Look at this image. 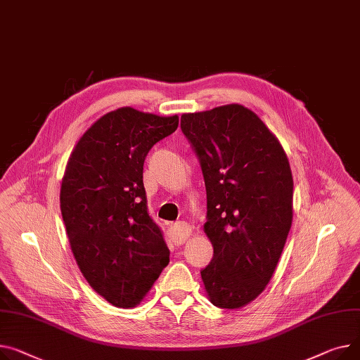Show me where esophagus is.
Returning <instances> with one entry per match:
<instances>
[{
    "mask_svg": "<svg viewBox=\"0 0 360 360\" xmlns=\"http://www.w3.org/2000/svg\"><path fill=\"white\" fill-rule=\"evenodd\" d=\"M191 236V227L186 223H175L171 227V237L175 245H184Z\"/></svg>",
    "mask_w": 360,
    "mask_h": 360,
    "instance_id": "esophagus-1",
    "label": "esophagus"
}]
</instances>
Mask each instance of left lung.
<instances>
[{
  "label": "left lung",
  "mask_w": 360,
  "mask_h": 360,
  "mask_svg": "<svg viewBox=\"0 0 360 360\" xmlns=\"http://www.w3.org/2000/svg\"><path fill=\"white\" fill-rule=\"evenodd\" d=\"M207 191L212 243L201 271L210 301L240 308L271 281L292 223L294 181L278 139L238 104L181 115Z\"/></svg>",
  "instance_id": "left-lung-1"
}]
</instances>
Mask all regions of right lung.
Masks as SVG:
<instances>
[{"label": "right lung", "mask_w": 360, "mask_h": 360, "mask_svg": "<svg viewBox=\"0 0 360 360\" xmlns=\"http://www.w3.org/2000/svg\"><path fill=\"white\" fill-rule=\"evenodd\" d=\"M179 118L130 107L103 115L79 139L60 188L72 253L92 288L120 308L136 307L169 263L148 210L143 165Z\"/></svg>", "instance_id": "add662e5"}]
</instances>
